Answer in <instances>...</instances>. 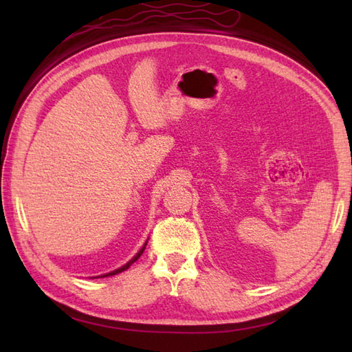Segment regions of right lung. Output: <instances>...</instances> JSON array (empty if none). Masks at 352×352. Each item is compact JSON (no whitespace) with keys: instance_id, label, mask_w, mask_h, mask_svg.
I'll return each mask as SVG.
<instances>
[{"instance_id":"1","label":"right lung","mask_w":352,"mask_h":352,"mask_svg":"<svg viewBox=\"0 0 352 352\" xmlns=\"http://www.w3.org/2000/svg\"><path fill=\"white\" fill-rule=\"evenodd\" d=\"M146 243H148V241L144 243V246H142V248L138 251V254L136 256H134L130 261H126V263L124 265V266H121V267H118V269H115V271H111V272H107V274H102V275H98V276H91V278H106V276H111V275H116V274H121V272H124V271H126V269H129L134 261H136L140 256H142V252L145 251V246H146Z\"/></svg>"}]
</instances>
